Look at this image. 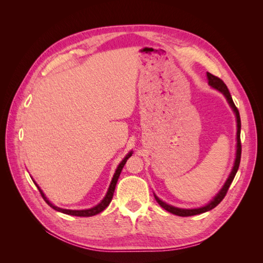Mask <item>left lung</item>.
I'll use <instances>...</instances> for the list:
<instances>
[{
	"instance_id": "left-lung-1",
	"label": "left lung",
	"mask_w": 263,
	"mask_h": 263,
	"mask_svg": "<svg viewBox=\"0 0 263 263\" xmlns=\"http://www.w3.org/2000/svg\"><path fill=\"white\" fill-rule=\"evenodd\" d=\"M208 80H209V84L213 87V89L217 90L218 92H220L224 97L226 98L227 102L229 106L232 107L233 112L235 113L236 116V122H237V135H236V140H237V144H236V157H235V161H234V165H233V169L230 171L229 177L227 178L225 184L222 185V187L220 189L219 192L214 196L213 200L208 203L204 206H201V208H197V209H180V208H176V206L170 205L168 203L163 202L162 200H160L155 193V198L156 201L158 202V204L161 206L162 209H164L165 211H168L169 213H172L174 215H178V216H182V217H186V216H193V215H198V214H202L205 212H209L211 210H213L214 208H216V206L222 201V198L225 197L227 191L232 184V182L236 176V173L238 171V168H239V163H240V157H241V142H240V128H241V122H240V115L239 112H238V108L236 107L235 103L232 99V95H230L226 84L222 82L219 78L213 76L212 73L208 72Z\"/></svg>"
}]
</instances>
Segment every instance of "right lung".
<instances>
[{
  "mask_svg": "<svg viewBox=\"0 0 263 263\" xmlns=\"http://www.w3.org/2000/svg\"><path fill=\"white\" fill-rule=\"evenodd\" d=\"M132 155H133V151H129V153L127 154V155L125 156V158L121 161V163H119V164L117 165V168H116V170H115L114 176H113V178H112V181H110V183H109V186H108V190H107V192H106L105 196L103 197V200H102L98 205L93 206V208H91V209H86V210H67V209L58 208V206L53 205V204L48 200V198L46 197V195L44 194L42 189L38 186V184H37V183H36L34 180H33V181H34V183H35V185L38 187L39 192H41V194H42L43 198L45 200V202H46L47 204H48V205L50 206V208H52L54 211L63 213V214L71 215V216H80V217H90V216H94V215H97V214L101 213L102 211H104V210L107 208V206L109 205L110 201H112L113 195H114V191H115V186H116V183H117V180H118V178H119V174H121V172H122V170H123V168H124V165H125V163H126V161H127V159H128L129 157H132Z\"/></svg>",
  "mask_w": 263,
  "mask_h": 263,
  "instance_id": "add662e5",
  "label": "right lung"
}]
</instances>
